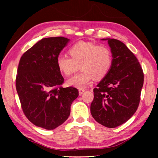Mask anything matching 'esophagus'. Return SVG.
Masks as SVG:
<instances>
[{"label": "esophagus", "instance_id": "obj_1", "mask_svg": "<svg viewBox=\"0 0 158 158\" xmlns=\"http://www.w3.org/2000/svg\"><path fill=\"white\" fill-rule=\"evenodd\" d=\"M85 91V89H79V95H82L83 93H84Z\"/></svg>", "mask_w": 158, "mask_h": 158}]
</instances>
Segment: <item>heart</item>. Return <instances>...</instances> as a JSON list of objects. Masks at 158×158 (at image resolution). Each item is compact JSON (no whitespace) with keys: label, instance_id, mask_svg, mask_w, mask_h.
Returning <instances> with one entry per match:
<instances>
[{"label":"heart","instance_id":"b5f03b06","mask_svg":"<svg viewBox=\"0 0 158 158\" xmlns=\"http://www.w3.org/2000/svg\"><path fill=\"white\" fill-rule=\"evenodd\" d=\"M68 56L60 55L56 59L60 73L69 77L79 69L81 72L68 80L67 84L79 89L86 87L93 79H101L109 73L113 57L109 48L105 45H96L92 42H78L68 50Z\"/></svg>","mask_w":158,"mask_h":158}]
</instances>
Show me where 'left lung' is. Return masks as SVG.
Returning a JSON list of instances; mask_svg holds the SVG:
<instances>
[{
    "label": "left lung",
    "mask_w": 158,
    "mask_h": 158,
    "mask_svg": "<svg viewBox=\"0 0 158 158\" xmlns=\"http://www.w3.org/2000/svg\"><path fill=\"white\" fill-rule=\"evenodd\" d=\"M107 40L113 57L109 73L93 89L90 113L99 123L109 128L127 121L139 105L143 73L139 60L124 43Z\"/></svg>",
    "instance_id": "1"
}]
</instances>
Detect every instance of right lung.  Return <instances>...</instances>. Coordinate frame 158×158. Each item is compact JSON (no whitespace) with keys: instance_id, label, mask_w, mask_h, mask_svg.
I'll return each instance as SVG.
<instances>
[{"instance_id":"1","label":"right lung","mask_w":158,"mask_h":158,"mask_svg":"<svg viewBox=\"0 0 158 158\" xmlns=\"http://www.w3.org/2000/svg\"><path fill=\"white\" fill-rule=\"evenodd\" d=\"M69 40L47 37L23 53L19 63L16 89L26 118L37 127L53 130L70 114L71 104L79 96L76 88H63L64 78L56 59Z\"/></svg>"}]
</instances>
